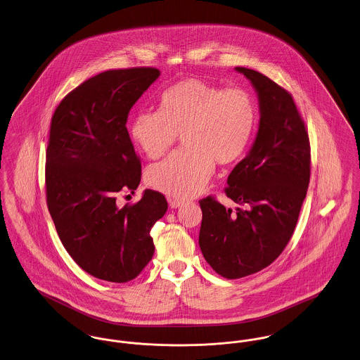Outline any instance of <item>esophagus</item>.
<instances>
[{"label":"esophagus","instance_id":"esophagus-1","mask_svg":"<svg viewBox=\"0 0 360 360\" xmlns=\"http://www.w3.org/2000/svg\"><path fill=\"white\" fill-rule=\"evenodd\" d=\"M168 204H169L171 208H179V207H182L185 204V201L178 200V198H168Z\"/></svg>","mask_w":360,"mask_h":360}]
</instances>
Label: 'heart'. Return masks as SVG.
<instances>
[{
  "mask_svg": "<svg viewBox=\"0 0 360 360\" xmlns=\"http://www.w3.org/2000/svg\"><path fill=\"white\" fill-rule=\"evenodd\" d=\"M256 127V105L243 89H221L195 78L175 83L159 98V111L134 115L133 142L159 159L182 137L185 149L148 169L149 185L185 200L202 191L215 162L230 166L248 150Z\"/></svg>",
  "mask_w": 360,
  "mask_h": 360,
  "instance_id": "obj_1",
  "label": "heart"
}]
</instances>
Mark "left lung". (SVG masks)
Listing matches in <instances>:
<instances>
[{
  "instance_id": "1",
  "label": "left lung",
  "mask_w": 360,
  "mask_h": 360,
  "mask_svg": "<svg viewBox=\"0 0 360 360\" xmlns=\"http://www.w3.org/2000/svg\"><path fill=\"white\" fill-rule=\"evenodd\" d=\"M253 86L259 127L247 156L227 178L226 194L245 208L202 198L198 244L221 277H247L270 266L289 243L309 184V141L292 96L266 75L236 67Z\"/></svg>"
}]
</instances>
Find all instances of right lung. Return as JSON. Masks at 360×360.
I'll return each instance as SVG.
<instances>
[{
  "mask_svg": "<svg viewBox=\"0 0 360 360\" xmlns=\"http://www.w3.org/2000/svg\"><path fill=\"white\" fill-rule=\"evenodd\" d=\"M160 77L156 68L110 70L72 90L56 108L46 149V200L57 234L87 274L123 283L155 253L152 226L165 217V195L145 189L134 205L141 163L126 122L131 107Z\"/></svg>",
  "mask_w": 360,
  "mask_h": 360,
  "instance_id": "add662e5",
  "label": "right lung"
}]
</instances>
